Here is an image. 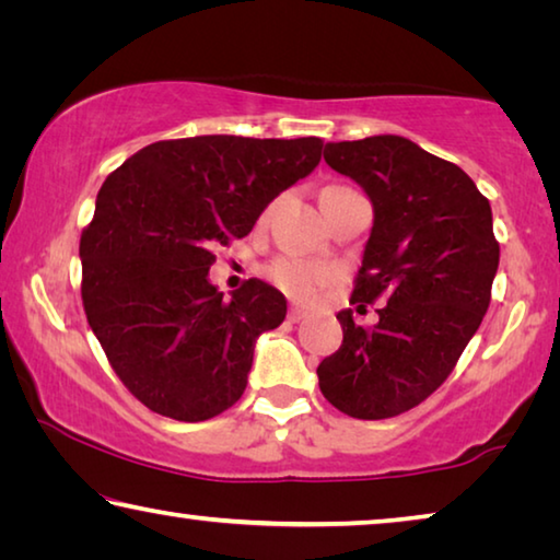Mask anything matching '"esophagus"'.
Segmentation results:
<instances>
[{
	"label": "esophagus",
	"instance_id": "34e87169",
	"mask_svg": "<svg viewBox=\"0 0 560 560\" xmlns=\"http://www.w3.org/2000/svg\"><path fill=\"white\" fill-rule=\"evenodd\" d=\"M306 316H308L306 308H301V306H291L289 308V320H293V324H299V320H303Z\"/></svg>",
	"mask_w": 560,
	"mask_h": 560
}]
</instances>
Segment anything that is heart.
Wrapping results in <instances>:
<instances>
[{
  "label": "heart",
  "mask_w": 560,
  "mask_h": 560,
  "mask_svg": "<svg viewBox=\"0 0 560 560\" xmlns=\"http://www.w3.org/2000/svg\"><path fill=\"white\" fill-rule=\"evenodd\" d=\"M267 273L273 287H279L287 296L299 301L314 299L316 291L324 287L328 279V269L320 267V264L296 257L277 259Z\"/></svg>",
  "instance_id": "obj_1"
}]
</instances>
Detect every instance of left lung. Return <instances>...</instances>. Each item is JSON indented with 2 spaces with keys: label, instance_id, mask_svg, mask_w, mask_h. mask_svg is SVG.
Listing matches in <instances>:
<instances>
[{
  "label": "left lung",
  "instance_id": "left-lung-1",
  "mask_svg": "<svg viewBox=\"0 0 560 560\" xmlns=\"http://www.w3.org/2000/svg\"><path fill=\"white\" fill-rule=\"evenodd\" d=\"M324 160L373 205L350 303H385L373 326L338 311L343 343L320 360L318 385L340 412L385 420L447 381L487 314L499 269L491 207L462 167L402 136L326 143Z\"/></svg>",
  "mask_w": 560,
  "mask_h": 560
}]
</instances>
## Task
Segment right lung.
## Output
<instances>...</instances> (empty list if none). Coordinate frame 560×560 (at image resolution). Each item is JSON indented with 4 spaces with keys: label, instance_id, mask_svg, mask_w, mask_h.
I'll use <instances>...</instances> for the list:
<instances>
[{
    "label": "right lung",
    "instance_id": "obj_1",
    "mask_svg": "<svg viewBox=\"0 0 560 560\" xmlns=\"http://www.w3.org/2000/svg\"><path fill=\"white\" fill-rule=\"evenodd\" d=\"M320 138L160 140L106 177L81 234L83 308L113 371L140 402L202 422L240 400L254 346L287 299L249 279L210 283L217 246L242 240L273 197L314 173Z\"/></svg>",
    "mask_w": 560,
    "mask_h": 560
}]
</instances>
